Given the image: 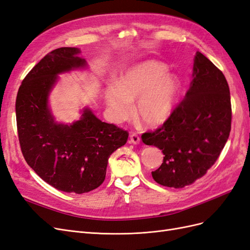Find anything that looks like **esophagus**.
Returning a JSON list of instances; mask_svg holds the SVG:
<instances>
[{"label":"esophagus","mask_w":250,"mask_h":250,"mask_svg":"<svg viewBox=\"0 0 250 250\" xmlns=\"http://www.w3.org/2000/svg\"><path fill=\"white\" fill-rule=\"evenodd\" d=\"M129 142H130L131 144H133V145H138V144L141 143V139H140V137H139L138 134L132 133V134H130Z\"/></svg>","instance_id":"1"}]
</instances>
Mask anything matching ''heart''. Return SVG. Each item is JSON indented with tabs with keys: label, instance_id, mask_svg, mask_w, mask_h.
<instances>
[{
	"label": "heart",
	"instance_id": "1",
	"mask_svg": "<svg viewBox=\"0 0 250 250\" xmlns=\"http://www.w3.org/2000/svg\"><path fill=\"white\" fill-rule=\"evenodd\" d=\"M167 65L147 60L127 69L117 85L105 88L104 99L113 122L128 120L133 113L146 127L154 128L167 122L175 106L179 82L167 72Z\"/></svg>",
	"mask_w": 250,
	"mask_h": 250
}]
</instances>
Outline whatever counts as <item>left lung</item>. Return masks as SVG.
<instances>
[{"label":"left lung","instance_id":"8db88e82","mask_svg":"<svg viewBox=\"0 0 250 250\" xmlns=\"http://www.w3.org/2000/svg\"><path fill=\"white\" fill-rule=\"evenodd\" d=\"M230 124L228 81L208 58L197 52L185 100L161 128L142 135L144 144L157 147L165 155L161 167L151 173L153 179L179 188L202 177L228 142Z\"/></svg>","mask_w":250,"mask_h":250}]
</instances>
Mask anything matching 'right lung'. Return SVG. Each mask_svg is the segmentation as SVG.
<instances>
[{"mask_svg": "<svg viewBox=\"0 0 250 250\" xmlns=\"http://www.w3.org/2000/svg\"><path fill=\"white\" fill-rule=\"evenodd\" d=\"M79 48L50 52L28 73L16 103L21 152L42 180L59 191L82 194L95 190L105 179L108 158L125 145L128 133L102 122L89 107L70 124L56 121L49 98L59 75L87 69Z\"/></svg>", "mask_w": 250, "mask_h": 250, "instance_id": "1", "label": "right lung"}]
</instances>
